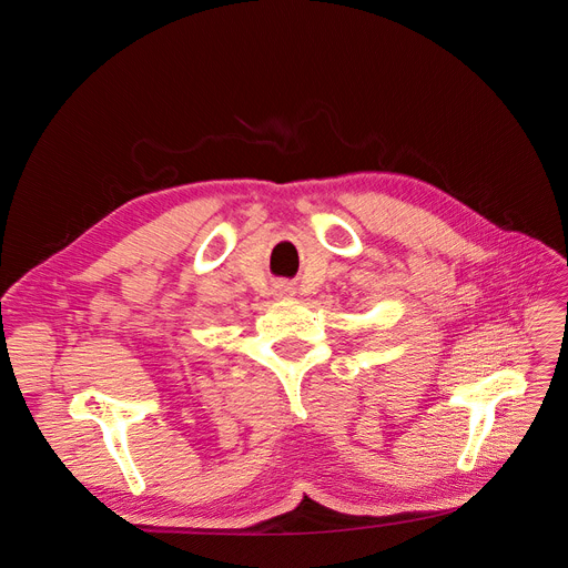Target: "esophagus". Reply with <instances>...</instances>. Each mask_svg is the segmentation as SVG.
Here are the masks:
<instances>
[{
	"instance_id": "esophagus-1",
	"label": "esophagus",
	"mask_w": 568,
	"mask_h": 568,
	"mask_svg": "<svg viewBox=\"0 0 568 568\" xmlns=\"http://www.w3.org/2000/svg\"><path fill=\"white\" fill-rule=\"evenodd\" d=\"M288 288H291V286H284V284H280V286H277L280 294H288Z\"/></svg>"
}]
</instances>
